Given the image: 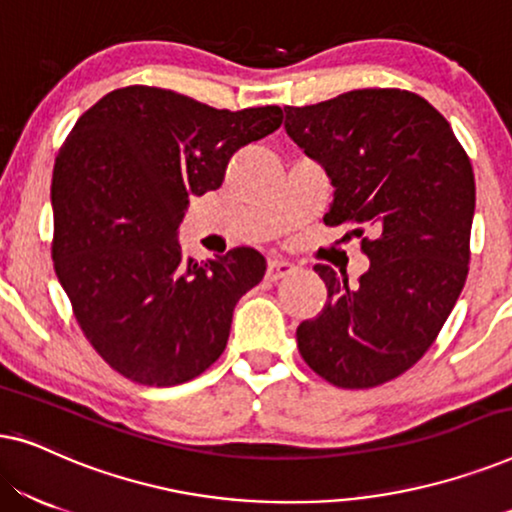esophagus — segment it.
<instances>
[{
  "label": "esophagus",
  "mask_w": 512,
  "mask_h": 512,
  "mask_svg": "<svg viewBox=\"0 0 512 512\" xmlns=\"http://www.w3.org/2000/svg\"><path fill=\"white\" fill-rule=\"evenodd\" d=\"M293 272H296V265L289 261H270L265 277H268L270 282H277V279L289 277V275H293Z\"/></svg>",
  "instance_id": "obj_1"
}]
</instances>
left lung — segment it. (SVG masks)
Wrapping results in <instances>:
<instances>
[{"mask_svg":"<svg viewBox=\"0 0 512 512\" xmlns=\"http://www.w3.org/2000/svg\"><path fill=\"white\" fill-rule=\"evenodd\" d=\"M286 135L324 167L335 188L326 226L354 223L370 258L349 284L314 265L328 300L298 326L300 356L342 389L384 384L426 354L466 284L475 177L450 123L398 88L349 90L284 107Z\"/></svg>","mask_w":512,"mask_h":512,"instance_id":"8db88e82","label":"left lung"}]
</instances>
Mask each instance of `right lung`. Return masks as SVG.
<instances>
[{"mask_svg":"<svg viewBox=\"0 0 512 512\" xmlns=\"http://www.w3.org/2000/svg\"><path fill=\"white\" fill-rule=\"evenodd\" d=\"M279 107H207L151 86L111 90L53 167V268L95 352L146 387H174L226 349L233 310L261 282L251 247L184 261L188 198L216 191L237 149L282 125Z\"/></svg>","mask_w":512,"mask_h":512,"instance_id":"add662e5","label":"right lung"}]
</instances>
